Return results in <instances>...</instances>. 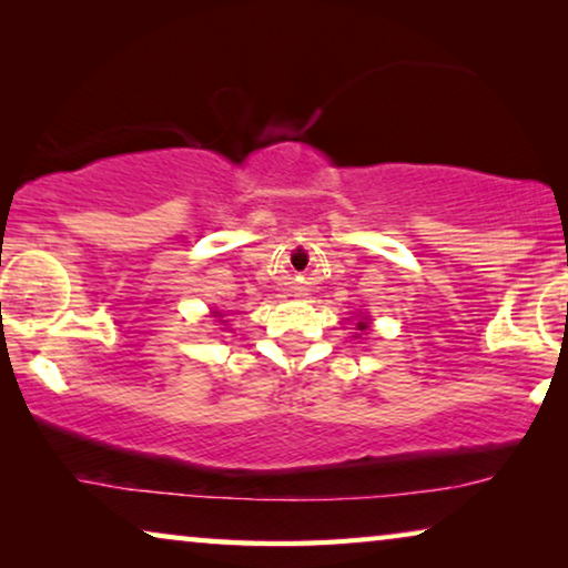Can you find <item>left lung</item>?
Wrapping results in <instances>:
<instances>
[{
    "instance_id": "8db88e82",
    "label": "left lung",
    "mask_w": 568,
    "mask_h": 568,
    "mask_svg": "<svg viewBox=\"0 0 568 568\" xmlns=\"http://www.w3.org/2000/svg\"><path fill=\"white\" fill-rule=\"evenodd\" d=\"M356 328H359V331H364V328H367V323H356Z\"/></svg>"
}]
</instances>
